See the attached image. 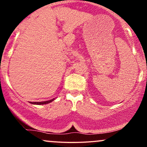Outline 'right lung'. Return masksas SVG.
I'll use <instances>...</instances> for the list:
<instances>
[{"label":"right lung","instance_id":"obj_1","mask_svg":"<svg viewBox=\"0 0 147 147\" xmlns=\"http://www.w3.org/2000/svg\"><path fill=\"white\" fill-rule=\"evenodd\" d=\"M55 98L54 99H50V100H48V101H45V102H31V104H36V105H43V104H49V103L52 102V101L55 100Z\"/></svg>","mask_w":147,"mask_h":147}]
</instances>
